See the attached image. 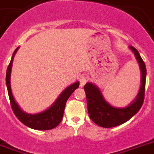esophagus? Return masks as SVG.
Masks as SVG:
<instances>
[{"mask_svg": "<svg viewBox=\"0 0 154 154\" xmlns=\"http://www.w3.org/2000/svg\"><path fill=\"white\" fill-rule=\"evenodd\" d=\"M86 79L84 77V76H82L81 78H80V86L82 87V86L86 84Z\"/></svg>", "mask_w": 154, "mask_h": 154, "instance_id": "34e87169", "label": "esophagus"}]
</instances>
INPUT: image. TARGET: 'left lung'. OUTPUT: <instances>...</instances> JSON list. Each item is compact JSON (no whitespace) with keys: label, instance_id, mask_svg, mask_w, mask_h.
<instances>
[{"label":"left lung","instance_id":"1","mask_svg":"<svg viewBox=\"0 0 154 154\" xmlns=\"http://www.w3.org/2000/svg\"><path fill=\"white\" fill-rule=\"evenodd\" d=\"M129 49L132 51L139 63L141 72V85L135 99L128 106L124 107H114L104 99L97 85L88 82L84 86L90 118L97 125L103 128H112L128 122L140 111L143 103L146 68L137 50L132 46H129Z\"/></svg>","mask_w":154,"mask_h":154}]
</instances>
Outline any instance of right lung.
<instances>
[{"instance_id": "1", "label": "right lung", "mask_w": 154, "mask_h": 154, "mask_svg": "<svg viewBox=\"0 0 154 154\" xmlns=\"http://www.w3.org/2000/svg\"><path fill=\"white\" fill-rule=\"evenodd\" d=\"M19 47H17L11 57V60L9 63V65L7 68L6 72V85H7L8 93L10 103H11V108L15 116L22 123L26 125L29 128L36 130H49L57 127L59 123L61 122L64 115L65 104L72 93L79 86V82L72 83L69 86L65 88L62 93L59 95L54 103L45 111H43L36 114H28L22 111L19 105L17 103L14 98V96L11 92V72L12 68L13 60L14 55L18 51Z\"/></svg>"}]
</instances>
